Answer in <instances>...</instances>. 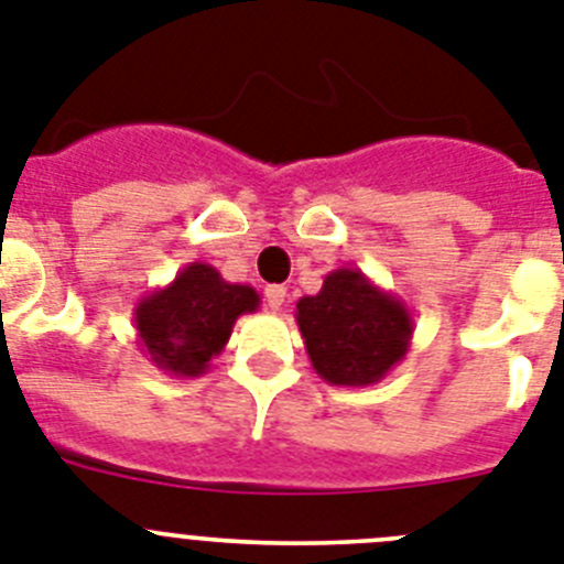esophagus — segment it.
Segmentation results:
<instances>
[{
  "label": "esophagus",
  "instance_id": "1",
  "mask_svg": "<svg viewBox=\"0 0 564 564\" xmlns=\"http://www.w3.org/2000/svg\"><path fill=\"white\" fill-rule=\"evenodd\" d=\"M263 301H267L269 310L278 312L283 306V301H286V286H281V283H275V286H267V292H263Z\"/></svg>",
  "mask_w": 564,
  "mask_h": 564
}]
</instances>
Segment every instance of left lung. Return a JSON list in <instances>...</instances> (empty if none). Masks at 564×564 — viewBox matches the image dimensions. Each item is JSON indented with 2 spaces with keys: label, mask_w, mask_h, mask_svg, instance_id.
Segmentation results:
<instances>
[{
  "label": "left lung",
  "mask_w": 564,
  "mask_h": 564,
  "mask_svg": "<svg viewBox=\"0 0 564 564\" xmlns=\"http://www.w3.org/2000/svg\"><path fill=\"white\" fill-rule=\"evenodd\" d=\"M312 369L329 386H375L405 357L414 317L394 292L377 286L360 269L326 275L317 295L295 312Z\"/></svg>",
  "instance_id": "1"
}]
</instances>
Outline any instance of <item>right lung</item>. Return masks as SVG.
<instances>
[{"label":"right lung","instance_id":"right-lung-1","mask_svg":"<svg viewBox=\"0 0 564 564\" xmlns=\"http://www.w3.org/2000/svg\"><path fill=\"white\" fill-rule=\"evenodd\" d=\"M258 306L261 295L252 286L224 281L215 267L193 261L135 303V337L155 369L200 377L224 351L235 321Z\"/></svg>","mask_w":564,"mask_h":564}]
</instances>
